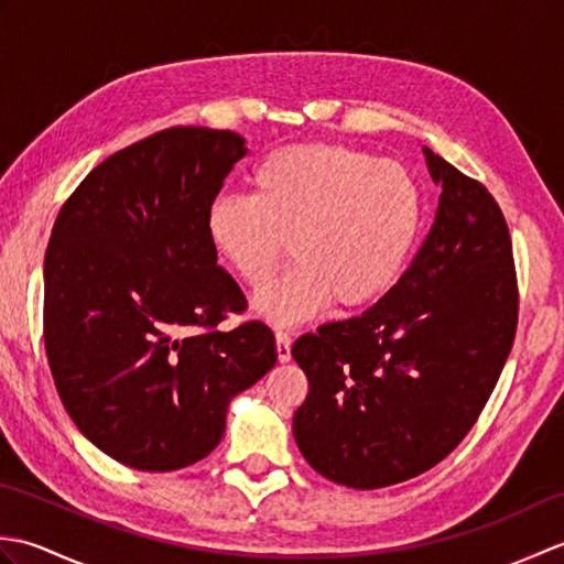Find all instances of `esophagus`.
<instances>
[{
    "instance_id": "esophagus-1",
    "label": "esophagus",
    "mask_w": 564,
    "mask_h": 564,
    "mask_svg": "<svg viewBox=\"0 0 564 564\" xmlns=\"http://www.w3.org/2000/svg\"><path fill=\"white\" fill-rule=\"evenodd\" d=\"M275 354H279L281 364L291 361V337L285 332H275Z\"/></svg>"
}]
</instances>
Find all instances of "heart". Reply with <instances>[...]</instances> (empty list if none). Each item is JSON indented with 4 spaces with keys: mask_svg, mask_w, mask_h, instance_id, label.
<instances>
[{
    "mask_svg": "<svg viewBox=\"0 0 564 564\" xmlns=\"http://www.w3.org/2000/svg\"><path fill=\"white\" fill-rule=\"evenodd\" d=\"M254 196L210 203L206 232L239 281L257 289L289 242L293 267L254 295V315L297 325L332 301H380L400 279L424 218L410 170L366 150L305 142L273 150L251 174Z\"/></svg>",
    "mask_w": 564,
    "mask_h": 564,
    "instance_id": "heart-1",
    "label": "heart"
}]
</instances>
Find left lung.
<instances>
[{"mask_svg": "<svg viewBox=\"0 0 564 564\" xmlns=\"http://www.w3.org/2000/svg\"><path fill=\"white\" fill-rule=\"evenodd\" d=\"M434 225L400 281L351 319L293 344L310 390L305 460L354 489L398 485L458 446L492 394L519 322L511 237L492 194L424 148Z\"/></svg>", "mask_w": 564, "mask_h": 564, "instance_id": "left-lung-1", "label": "left lung"}]
</instances>
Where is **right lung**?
I'll use <instances>...</instances> for the list:
<instances>
[{
	"mask_svg": "<svg viewBox=\"0 0 564 564\" xmlns=\"http://www.w3.org/2000/svg\"><path fill=\"white\" fill-rule=\"evenodd\" d=\"M247 154L232 130H160L104 160L59 208L45 251L43 337L59 400L94 446L170 473L218 446L227 404L275 364L218 267L206 215Z\"/></svg>",
	"mask_w": 564,
	"mask_h": 564,
	"instance_id": "right-lung-1",
	"label": "right lung"
}]
</instances>
